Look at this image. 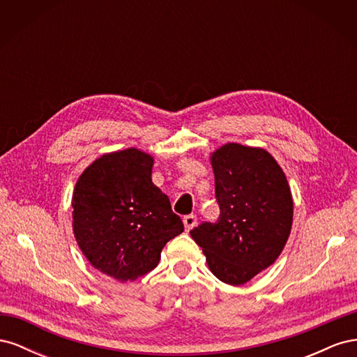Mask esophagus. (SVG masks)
<instances>
[{
  "label": "esophagus",
  "instance_id": "esophagus-1",
  "mask_svg": "<svg viewBox=\"0 0 357 357\" xmlns=\"http://www.w3.org/2000/svg\"><path fill=\"white\" fill-rule=\"evenodd\" d=\"M183 223H185V228H186V231L189 232L190 229L195 228V225H197V215H195V214L185 215V219H183Z\"/></svg>",
  "mask_w": 357,
  "mask_h": 357
}]
</instances>
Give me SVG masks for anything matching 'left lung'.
<instances>
[{"mask_svg": "<svg viewBox=\"0 0 357 357\" xmlns=\"http://www.w3.org/2000/svg\"><path fill=\"white\" fill-rule=\"evenodd\" d=\"M220 215L190 231L210 271L241 286L271 266L287 243L294 199L284 172L262 147L228 143L210 156Z\"/></svg>", "mask_w": 357, "mask_h": 357, "instance_id": "left-lung-1", "label": "left lung"}]
</instances>
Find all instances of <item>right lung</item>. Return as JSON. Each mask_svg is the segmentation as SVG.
Returning a JSON list of instances; mask_svg holds the SVG:
<instances>
[{"label":"right lung","mask_w":357,"mask_h":357,"mask_svg":"<svg viewBox=\"0 0 357 357\" xmlns=\"http://www.w3.org/2000/svg\"><path fill=\"white\" fill-rule=\"evenodd\" d=\"M153 156L129 147L86 168L73 192V232L89 264L132 282L159 264L165 244L185 231L165 193L153 185Z\"/></svg>","instance_id":"1"}]
</instances>
